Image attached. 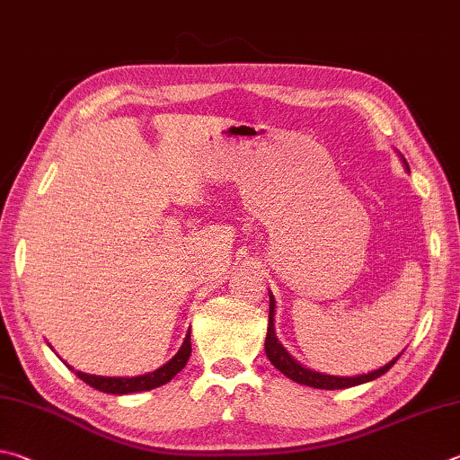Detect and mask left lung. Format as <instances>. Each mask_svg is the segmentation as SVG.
<instances>
[{"instance_id": "1", "label": "left lung", "mask_w": 460, "mask_h": 460, "mask_svg": "<svg viewBox=\"0 0 460 460\" xmlns=\"http://www.w3.org/2000/svg\"><path fill=\"white\" fill-rule=\"evenodd\" d=\"M406 164V159H404ZM408 167V164H406ZM264 351H267V358L270 359V364L277 369H280V374H285L287 377H291L296 384H305L311 385V388H319V390H341V388H351V385H359L366 382H372L376 377L384 376L388 369L396 364L398 358H394L390 364H385L384 367L376 369V372H369L364 376H356V377H337V376H327V374H319L313 372V369L303 367L299 361H295L291 356H288L287 349L279 343L277 333H275V296L270 295V307H269V332H267V341H264Z\"/></svg>"}]
</instances>
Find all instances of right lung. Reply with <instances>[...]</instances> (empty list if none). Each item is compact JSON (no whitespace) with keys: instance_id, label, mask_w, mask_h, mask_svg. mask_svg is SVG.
Returning a JSON list of instances; mask_svg holds the SVG:
<instances>
[{"instance_id":"add662e5","label":"right lung","mask_w":460,"mask_h":460,"mask_svg":"<svg viewBox=\"0 0 460 460\" xmlns=\"http://www.w3.org/2000/svg\"><path fill=\"white\" fill-rule=\"evenodd\" d=\"M191 337L190 333L185 335V341L181 345V349L175 353V356L167 361L165 366H161L159 369L145 376H137V377H102V376H88L83 372H76L80 380L86 382L91 388L104 392V394H133V392H147L153 388H159V385L167 384L169 380L181 372L188 364V359L191 356Z\"/></svg>"}]
</instances>
